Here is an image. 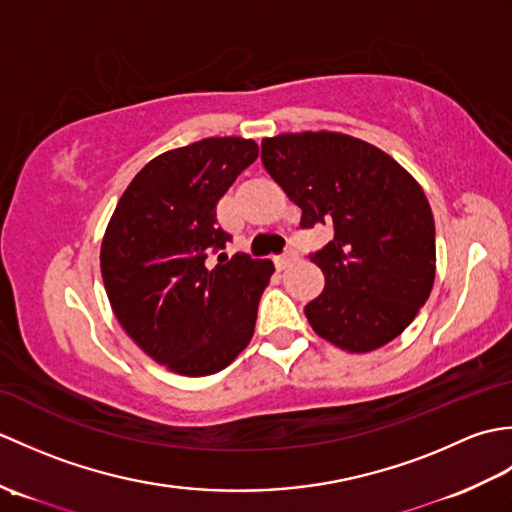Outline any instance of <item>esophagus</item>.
I'll use <instances>...</instances> for the list:
<instances>
[{"label": "esophagus", "instance_id": "esophagus-1", "mask_svg": "<svg viewBox=\"0 0 512 512\" xmlns=\"http://www.w3.org/2000/svg\"><path fill=\"white\" fill-rule=\"evenodd\" d=\"M295 262H297V253H295V250H286L284 255L275 257V266H277L279 270H284V268H288L290 264H295Z\"/></svg>", "mask_w": 512, "mask_h": 512}]
</instances>
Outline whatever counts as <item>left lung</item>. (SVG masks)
<instances>
[{
	"instance_id": "obj_1",
	"label": "left lung",
	"mask_w": 512,
	"mask_h": 512,
	"mask_svg": "<svg viewBox=\"0 0 512 512\" xmlns=\"http://www.w3.org/2000/svg\"><path fill=\"white\" fill-rule=\"evenodd\" d=\"M262 162L303 228L334 226L310 257L325 277L306 306L312 330L352 354L394 341L436 279V224L416 178L383 149L325 129L264 138Z\"/></svg>"
}]
</instances>
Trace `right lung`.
<instances>
[{
  "label": "right lung",
  "mask_w": 512,
  "mask_h": 512,
  "mask_svg": "<svg viewBox=\"0 0 512 512\" xmlns=\"http://www.w3.org/2000/svg\"><path fill=\"white\" fill-rule=\"evenodd\" d=\"M257 154L239 136L165 151L136 173L105 228L107 299L129 339L169 372L215 374L253 339L273 262L209 257L231 239L215 206Z\"/></svg>",
  "instance_id": "add662e5"
}]
</instances>
